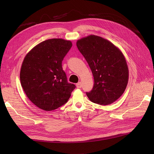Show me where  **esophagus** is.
I'll return each mask as SVG.
<instances>
[{
  "label": "esophagus",
  "instance_id": "obj_1",
  "mask_svg": "<svg viewBox=\"0 0 154 154\" xmlns=\"http://www.w3.org/2000/svg\"><path fill=\"white\" fill-rule=\"evenodd\" d=\"M76 87L77 88H81L82 87V82H78V83H76Z\"/></svg>",
  "mask_w": 154,
  "mask_h": 154
}]
</instances>
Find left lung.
Here are the masks:
<instances>
[{
  "instance_id": "obj_1",
  "label": "left lung",
  "mask_w": 154,
  "mask_h": 154,
  "mask_svg": "<svg viewBox=\"0 0 154 154\" xmlns=\"http://www.w3.org/2000/svg\"><path fill=\"white\" fill-rule=\"evenodd\" d=\"M76 45L94 77V87L86 92L87 97L100 105L112 103L128 84V68L122 52L110 41L93 35L78 40Z\"/></svg>"
}]
</instances>
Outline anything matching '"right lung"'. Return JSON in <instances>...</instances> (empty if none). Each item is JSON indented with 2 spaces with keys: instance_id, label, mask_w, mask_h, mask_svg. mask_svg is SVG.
<instances>
[{
  "instance_id": "1",
  "label": "right lung",
  "mask_w": 154,
  "mask_h": 154,
  "mask_svg": "<svg viewBox=\"0 0 154 154\" xmlns=\"http://www.w3.org/2000/svg\"><path fill=\"white\" fill-rule=\"evenodd\" d=\"M72 42L62 38L46 40L26 54L20 80L26 96L38 108L51 111L66 103L76 86L67 82L62 69Z\"/></svg>"
}]
</instances>
